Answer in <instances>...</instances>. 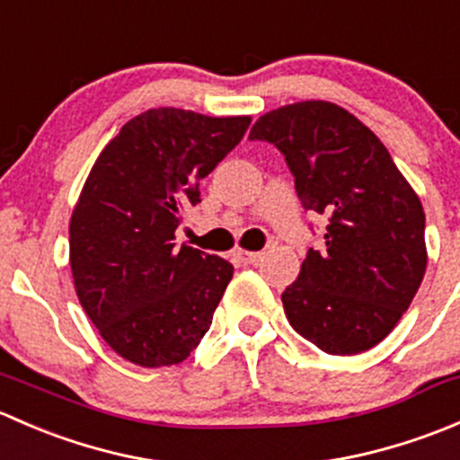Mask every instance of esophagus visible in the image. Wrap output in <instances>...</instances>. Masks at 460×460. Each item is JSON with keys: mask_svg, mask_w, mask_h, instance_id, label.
<instances>
[{"mask_svg": "<svg viewBox=\"0 0 460 460\" xmlns=\"http://www.w3.org/2000/svg\"><path fill=\"white\" fill-rule=\"evenodd\" d=\"M235 258H238L240 262H244V264H256L258 260H260V253H256V252H244V249H238V252H235Z\"/></svg>", "mask_w": 460, "mask_h": 460, "instance_id": "esophagus-1", "label": "esophagus"}]
</instances>
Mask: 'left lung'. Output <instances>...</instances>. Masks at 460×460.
Instances as JSON below:
<instances>
[{
	"instance_id": "1",
	"label": "left lung",
	"mask_w": 460,
	"mask_h": 460,
	"mask_svg": "<svg viewBox=\"0 0 460 460\" xmlns=\"http://www.w3.org/2000/svg\"><path fill=\"white\" fill-rule=\"evenodd\" d=\"M249 140L273 144L307 211L327 216L282 291L291 327L318 349L351 356L378 345L414 300L425 267V211L385 144L332 102L269 111Z\"/></svg>"
}]
</instances>
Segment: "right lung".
I'll list each match as a JSON object with an SVG mask.
<instances>
[{
    "instance_id": "right-lung-1",
    "label": "right lung",
    "mask_w": 460,
    "mask_h": 460,
    "mask_svg": "<svg viewBox=\"0 0 460 460\" xmlns=\"http://www.w3.org/2000/svg\"><path fill=\"white\" fill-rule=\"evenodd\" d=\"M249 124L247 115L144 111L93 164L68 229L73 282L100 336L128 363H182L211 327L234 264L178 249L175 229Z\"/></svg>"
}]
</instances>
